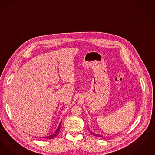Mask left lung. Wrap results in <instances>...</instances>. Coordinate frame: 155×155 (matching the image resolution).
<instances>
[{
    "label": "left lung",
    "mask_w": 155,
    "mask_h": 155,
    "mask_svg": "<svg viewBox=\"0 0 155 155\" xmlns=\"http://www.w3.org/2000/svg\"><path fill=\"white\" fill-rule=\"evenodd\" d=\"M90 131L91 132V133L92 134L94 135H95V136H97V137H102V135L97 134H95V133H93L92 131H91L90 130Z\"/></svg>",
    "instance_id": "obj_1"
}]
</instances>
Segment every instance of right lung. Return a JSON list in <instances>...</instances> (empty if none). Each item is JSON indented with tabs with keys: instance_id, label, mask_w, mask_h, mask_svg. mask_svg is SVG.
<instances>
[{
	"instance_id": "add662e5",
	"label": "right lung",
	"mask_w": 155,
	"mask_h": 155,
	"mask_svg": "<svg viewBox=\"0 0 155 155\" xmlns=\"http://www.w3.org/2000/svg\"><path fill=\"white\" fill-rule=\"evenodd\" d=\"M61 121L60 123V124H59V126H58V127H57V128L56 129V130H55V131L54 132L53 134H52L49 135H47V136H45V137H39V138H42V139H52V138H55L57 134L59 133V132H60V127H61Z\"/></svg>"
}]
</instances>
